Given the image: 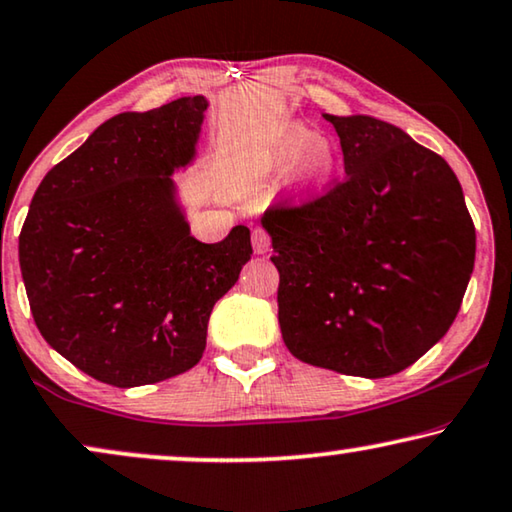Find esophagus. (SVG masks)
<instances>
[{
	"instance_id": "34e87169",
	"label": "esophagus",
	"mask_w": 512,
	"mask_h": 512,
	"mask_svg": "<svg viewBox=\"0 0 512 512\" xmlns=\"http://www.w3.org/2000/svg\"><path fill=\"white\" fill-rule=\"evenodd\" d=\"M253 248H255V253L257 255H264V253H269V248H271V239H269V234L264 232V229H253Z\"/></svg>"
}]
</instances>
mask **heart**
I'll list each match as a JSON object with an SVG mask.
<instances>
[{
	"instance_id": "heart-1",
	"label": "heart",
	"mask_w": 512,
	"mask_h": 512,
	"mask_svg": "<svg viewBox=\"0 0 512 512\" xmlns=\"http://www.w3.org/2000/svg\"><path fill=\"white\" fill-rule=\"evenodd\" d=\"M269 160L278 169H294V181L306 194L327 192L341 169V157L327 136L299 122L287 125L269 148Z\"/></svg>"
}]
</instances>
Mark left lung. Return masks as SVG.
<instances>
[{
  "mask_svg": "<svg viewBox=\"0 0 512 512\" xmlns=\"http://www.w3.org/2000/svg\"><path fill=\"white\" fill-rule=\"evenodd\" d=\"M343 183L262 215L280 273L278 322L301 362L385 378L455 322L475 262L462 185L441 155L371 115H329Z\"/></svg>",
  "mask_w": 512,
  "mask_h": 512,
  "instance_id": "1",
  "label": "left lung"
}]
</instances>
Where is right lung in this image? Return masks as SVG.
I'll return each mask as SVG.
<instances>
[{
  "mask_svg": "<svg viewBox=\"0 0 512 512\" xmlns=\"http://www.w3.org/2000/svg\"><path fill=\"white\" fill-rule=\"evenodd\" d=\"M208 109L181 97L113 115L34 192L18 239L34 322L76 369L113 387L190 371L215 301L253 255L250 229L201 243L178 199Z\"/></svg>",
  "mask_w": 512,
  "mask_h": 512,
  "instance_id": "1",
  "label": "right lung"
}]
</instances>
